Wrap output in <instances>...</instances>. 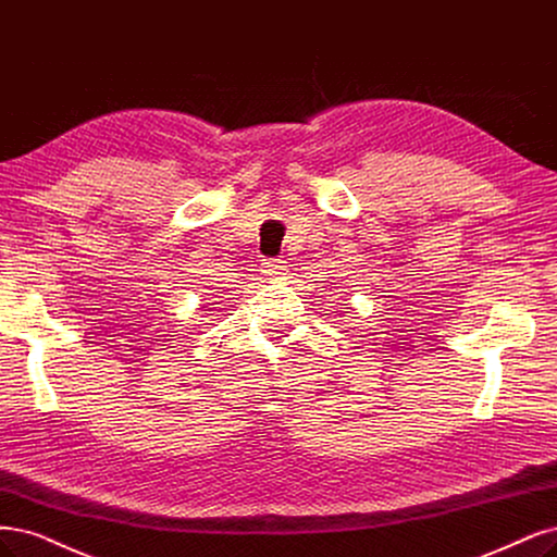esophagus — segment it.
<instances>
[{
    "instance_id": "obj_1",
    "label": "esophagus",
    "mask_w": 557,
    "mask_h": 557,
    "mask_svg": "<svg viewBox=\"0 0 557 557\" xmlns=\"http://www.w3.org/2000/svg\"><path fill=\"white\" fill-rule=\"evenodd\" d=\"M262 274L272 276V278H281L285 274V262L278 260V258L262 260Z\"/></svg>"
}]
</instances>
